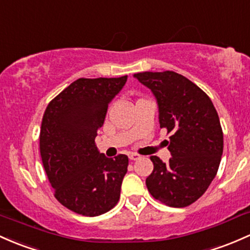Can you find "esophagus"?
Segmentation results:
<instances>
[{"mask_svg": "<svg viewBox=\"0 0 250 250\" xmlns=\"http://www.w3.org/2000/svg\"><path fill=\"white\" fill-rule=\"evenodd\" d=\"M128 158H130L131 161H137V160H139V158H141V156H139L138 154H130V155H128Z\"/></svg>", "mask_w": 250, "mask_h": 250, "instance_id": "esophagus-1", "label": "esophagus"}]
</instances>
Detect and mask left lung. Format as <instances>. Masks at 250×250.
<instances>
[{
	"mask_svg": "<svg viewBox=\"0 0 250 250\" xmlns=\"http://www.w3.org/2000/svg\"><path fill=\"white\" fill-rule=\"evenodd\" d=\"M151 89L160 109V127L169 135L171 157L163 163L151 156L154 170L146 187L155 199L171 208L197 201L218 171L223 154V130L211 99L197 84L174 71L136 74Z\"/></svg>",
	"mask_w": 250,
	"mask_h": 250,
	"instance_id": "8db88e82",
	"label": "left lung"
}]
</instances>
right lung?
I'll list each match as a JSON object with an SVG mask.
<instances>
[{
    "label": "right lung",
    "mask_w": 250,
    "mask_h": 250,
    "mask_svg": "<svg viewBox=\"0 0 250 250\" xmlns=\"http://www.w3.org/2000/svg\"><path fill=\"white\" fill-rule=\"evenodd\" d=\"M126 80V75L76 80L50 101L42 115L40 156L55 198L82 216H100L119 201L128 157L107 158L98 151L95 137L109 101Z\"/></svg>",
    "instance_id": "1"
}]
</instances>
